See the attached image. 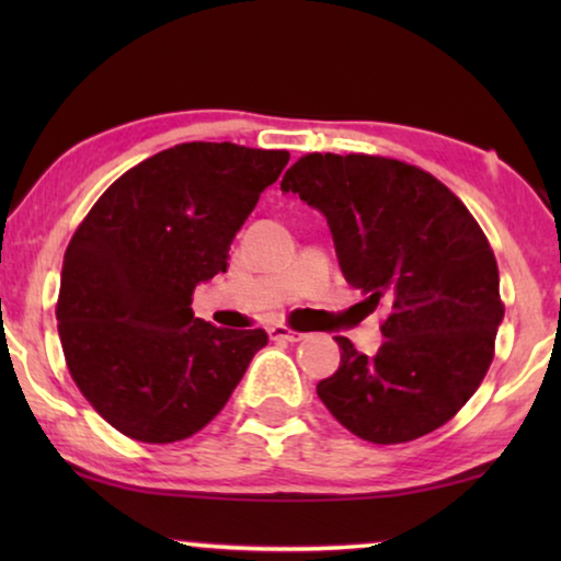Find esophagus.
Listing matches in <instances>:
<instances>
[{"instance_id":"esophagus-1","label":"esophagus","mask_w":561,"mask_h":561,"mask_svg":"<svg viewBox=\"0 0 561 561\" xmlns=\"http://www.w3.org/2000/svg\"><path fill=\"white\" fill-rule=\"evenodd\" d=\"M271 332V340H283V342H301L304 340V332H296V329L290 327H283V324H275L267 329Z\"/></svg>"}]
</instances>
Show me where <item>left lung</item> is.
Listing matches in <instances>:
<instances>
[{
	"label": "left lung",
	"instance_id": "obj_1",
	"mask_svg": "<svg viewBox=\"0 0 561 561\" xmlns=\"http://www.w3.org/2000/svg\"><path fill=\"white\" fill-rule=\"evenodd\" d=\"M280 188L324 214L344 278L370 309H388L373 357L334 336L342 363L317 386L321 401L373 444L447 424L485 378L505 313L478 221L432 173L365 152H309Z\"/></svg>",
	"mask_w": 561,
	"mask_h": 561
}]
</instances>
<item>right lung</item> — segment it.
Returning a JSON list of instances; mask_svg holds the SVG:
<instances>
[{
  "label": "right lung",
  "instance_id": "1",
  "mask_svg": "<svg viewBox=\"0 0 561 561\" xmlns=\"http://www.w3.org/2000/svg\"><path fill=\"white\" fill-rule=\"evenodd\" d=\"M286 150L183 142L129 168L68 242L56 304L68 373L106 424L171 444L232 396L263 329L196 319L191 296L288 163Z\"/></svg>",
  "mask_w": 561,
  "mask_h": 561
}]
</instances>
